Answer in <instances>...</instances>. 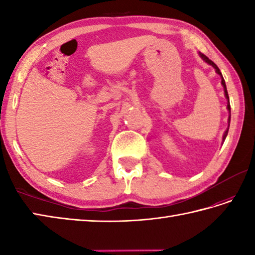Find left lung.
Here are the masks:
<instances>
[{"label":"left lung","instance_id":"left-lung-1","mask_svg":"<svg viewBox=\"0 0 255 255\" xmlns=\"http://www.w3.org/2000/svg\"><path fill=\"white\" fill-rule=\"evenodd\" d=\"M199 55H200V57H202L204 60L207 62L208 64H210V66H213L215 69H216V72H217L220 77H221V84L224 85V90H225V95H226V97H227V100H228V105H227V108H228L229 110V113H230V103H229V95H228V92H227V88H226V83H225V80H224V78H223V74H221V72H220V70H219V68L216 66V63L214 62V61H211L210 59L208 58V57H206L204 53H200L199 52ZM229 123H230V115H229ZM228 130H229V128L227 129L226 130V132H225V134H224V140L226 139V137H227V134H228Z\"/></svg>","mask_w":255,"mask_h":255}]
</instances>
